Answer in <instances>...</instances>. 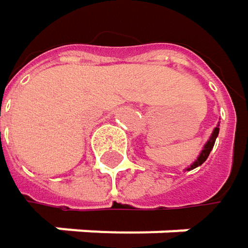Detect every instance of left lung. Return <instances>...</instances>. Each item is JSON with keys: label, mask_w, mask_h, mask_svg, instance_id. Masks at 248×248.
I'll return each instance as SVG.
<instances>
[{"label": "left lung", "mask_w": 248, "mask_h": 248, "mask_svg": "<svg viewBox=\"0 0 248 248\" xmlns=\"http://www.w3.org/2000/svg\"><path fill=\"white\" fill-rule=\"evenodd\" d=\"M218 132H220V124L214 127V130H213V133H211L210 139L205 142V145H204L202 151L200 152L198 158H197V159H195V161H194L188 168H185V171H191V170H194V168H197V167L202 165V164L207 161V158H208L210 152H211V151H213V148H214V143H216V139H217V136H218Z\"/></svg>", "instance_id": "obj_1"}]
</instances>
